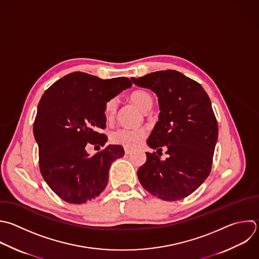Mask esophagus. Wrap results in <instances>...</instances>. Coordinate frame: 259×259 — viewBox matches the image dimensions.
<instances>
[{
    "mask_svg": "<svg viewBox=\"0 0 259 259\" xmlns=\"http://www.w3.org/2000/svg\"><path fill=\"white\" fill-rule=\"evenodd\" d=\"M132 152H133V149H130V148H124V153H125L126 155L131 154Z\"/></svg>",
    "mask_w": 259,
    "mask_h": 259,
    "instance_id": "obj_1",
    "label": "esophagus"
}]
</instances>
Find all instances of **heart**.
I'll return each instance as SVG.
<instances>
[{
  "mask_svg": "<svg viewBox=\"0 0 259 259\" xmlns=\"http://www.w3.org/2000/svg\"><path fill=\"white\" fill-rule=\"evenodd\" d=\"M131 101L143 112L148 111L153 105L152 96L144 90H136L130 94ZM117 108L116 98L107 100L104 104V115L106 119L113 118ZM147 132L145 128H124L118 127L110 133V141L115 145H120L128 148L139 146L146 138Z\"/></svg>",
  "mask_w": 259,
  "mask_h": 259,
  "instance_id": "b5f03b06",
  "label": "heart"
}]
</instances>
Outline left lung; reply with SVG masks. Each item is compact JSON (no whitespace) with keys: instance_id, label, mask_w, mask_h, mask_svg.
<instances>
[{"instance_id":"1","label":"left lung","mask_w":259,"mask_h":259,"mask_svg":"<svg viewBox=\"0 0 259 259\" xmlns=\"http://www.w3.org/2000/svg\"><path fill=\"white\" fill-rule=\"evenodd\" d=\"M158 96L159 121L147 144L157 153L166 149L161 161L156 152L138 170L143 187L164 200H178L196 190L211 170L218 140V122L208 95L194 80L166 70L132 78Z\"/></svg>"}]
</instances>
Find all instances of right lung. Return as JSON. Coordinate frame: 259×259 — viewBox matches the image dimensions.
I'll use <instances>...</instances> for the list:
<instances>
[{"label":"right lung","instance_id":"obj_1","mask_svg":"<svg viewBox=\"0 0 259 259\" xmlns=\"http://www.w3.org/2000/svg\"><path fill=\"white\" fill-rule=\"evenodd\" d=\"M132 85L124 77L102 80L74 72L42 95L33 124L39 169L48 185L65 201L84 203L105 189L109 168L124 150L109 145L90 157L85 148L104 146L107 137L97 132L106 127L104 104Z\"/></svg>","mask_w":259,"mask_h":259}]
</instances>
